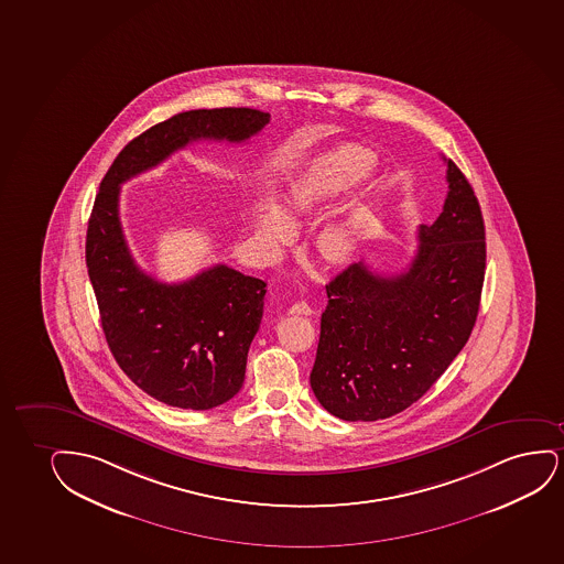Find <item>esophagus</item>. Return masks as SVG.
<instances>
[{
	"label": "esophagus",
	"instance_id": "34e87169",
	"mask_svg": "<svg viewBox=\"0 0 564 564\" xmlns=\"http://www.w3.org/2000/svg\"><path fill=\"white\" fill-rule=\"evenodd\" d=\"M311 313H313V308L308 307L305 301H300V303H295V305L290 307V314H305L307 316Z\"/></svg>",
	"mask_w": 564,
	"mask_h": 564
}]
</instances>
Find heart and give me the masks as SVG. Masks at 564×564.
<instances>
[{
	"label": "heart",
	"instance_id": "1",
	"mask_svg": "<svg viewBox=\"0 0 564 564\" xmlns=\"http://www.w3.org/2000/svg\"><path fill=\"white\" fill-rule=\"evenodd\" d=\"M378 162L368 150L343 147L316 158L285 194L284 206L267 207L257 221V238L271 257L292 242L293 225L321 212L376 173ZM379 227L378 207L358 202L345 214L322 223L314 235V250L328 263H343L357 253Z\"/></svg>",
	"mask_w": 564,
	"mask_h": 564
}]
</instances>
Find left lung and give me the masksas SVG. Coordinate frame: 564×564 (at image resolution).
<instances>
[{"label":"left lung","instance_id":"left-lung-1","mask_svg":"<svg viewBox=\"0 0 564 564\" xmlns=\"http://www.w3.org/2000/svg\"><path fill=\"white\" fill-rule=\"evenodd\" d=\"M448 196L417 230L406 271L381 276L349 264L326 285L311 387L329 414L378 421L412 406L464 349L485 282V221L452 160Z\"/></svg>","mask_w":564,"mask_h":564}]
</instances>
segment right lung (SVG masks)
<instances>
[{
  "label": "right lung",
  "mask_w": 564,
  "mask_h": 564,
  "mask_svg": "<svg viewBox=\"0 0 564 564\" xmlns=\"http://www.w3.org/2000/svg\"><path fill=\"white\" fill-rule=\"evenodd\" d=\"M253 108L188 110L126 144L100 183L86 263L110 352L139 389L185 410H209L242 389L263 318V280L215 264L181 284L139 269L121 230L120 185L202 139L243 143L269 123Z\"/></svg>",
  "instance_id": "add662e5"
}]
</instances>
